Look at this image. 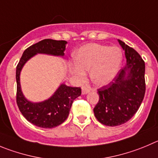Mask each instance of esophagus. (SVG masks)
<instances>
[{"label": "esophagus", "mask_w": 158, "mask_h": 158, "mask_svg": "<svg viewBox=\"0 0 158 158\" xmlns=\"http://www.w3.org/2000/svg\"><path fill=\"white\" fill-rule=\"evenodd\" d=\"M89 91H90V89H89V88L87 87H85V86H82V94H88V93H89Z\"/></svg>", "instance_id": "esophagus-1"}]
</instances>
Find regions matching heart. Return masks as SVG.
I'll list each match as a JSON object with an SVG mask.
<instances>
[{"label": "heart", "instance_id": "heart-1", "mask_svg": "<svg viewBox=\"0 0 158 158\" xmlns=\"http://www.w3.org/2000/svg\"><path fill=\"white\" fill-rule=\"evenodd\" d=\"M122 61L123 54L118 47L88 44L76 51V65H71L70 71L79 82L84 80L85 72L89 71L92 82L97 86H104L114 81L122 68Z\"/></svg>", "mask_w": 158, "mask_h": 158}]
</instances>
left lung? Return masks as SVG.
Returning a JSON list of instances; mask_svg holds the SVG:
<instances>
[{
    "label": "left lung",
    "mask_w": 158,
    "mask_h": 158,
    "mask_svg": "<svg viewBox=\"0 0 158 158\" xmlns=\"http://www.w3.org/2000/svg\"><path fill=\"white\" fill-rule=\"evenodd\" d=\"M126 64L112 82L98 89L99 101L94 115L103 125L117 126L126 123L139 109L145 95V63L138 53L120 40Z\"/></svg>",
    "instance_id": "left-lung-1"
}]
</instances>
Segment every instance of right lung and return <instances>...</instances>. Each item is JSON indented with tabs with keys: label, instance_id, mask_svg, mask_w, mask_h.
<instances>
[{
	"label": "right lung",
	"instance_id": "1",
	"mask_svg": "<svg viewBox=\"0 0 158 158\" xmlns=\"http://www.w3.org/2000/svg\"><path fill=\"white\" fill-rule=\"evenodd\" d=\"M67 41L45 39L30 46L23 52L17 68L16 102L23 115L35 126L52 129L67 119L71 107L76 98L81 95L80 87H72L61 83L52 96L41 102H32L23 95L20 84V74L23 66L37 54L64 57Z\"/></svg>",
	"mask_w": 158,
	"mask_h": 158
}]
</instances>
